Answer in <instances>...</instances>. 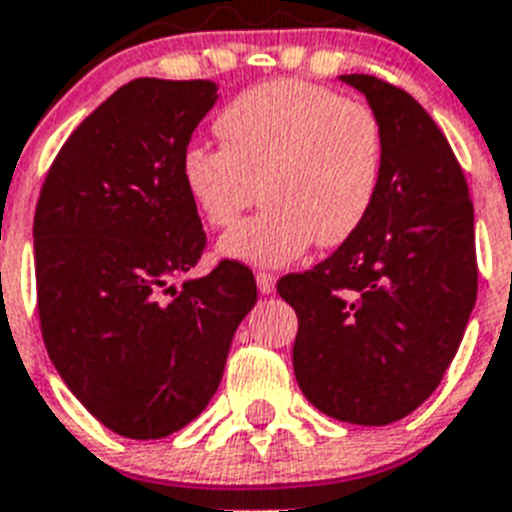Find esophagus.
I'll use <instances>...</instances> for the list:
<instances>
[{
  "label": "esophagus",
  "instance_id": "34e87169",
  "mask_svg": "<svg viewBox=\"0 0 512 512\" xmlns=\"http://www.w3.org/2000/svg\"><path fill=\"white\" fill-rule=\"evenodd\" d=\"M255 281H257V289H260L263 294H270L273 289H276V276L268 273V270H260V273L255 276Z\"/></svg>",
  "mask_w": 512,
  "mask_h": 512
}]
</instances>
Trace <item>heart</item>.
Returning a JSON list of instances; mask_svg holds the SVG:
<instances>
[{
  "label": "heart",
  "instance_id": "b5f03b06",
  "mask_svg": "<svg viewBox=\"0 0 512 512\" xmlns=\"http://www.w3.org/2000/svg\"><path fill=\"white\" fill-rule=\"evenodd\" d=\"M220 147L191 144L181 181L207 226L228 228L263 197V213L220 239L249 265H286L334 249L363 228L384 173L376 112L318 83L281 78L231 99L215 120Z\"/></svg>",
  "mask_w": 512,
  "mask_h": 512
}]
</instances>
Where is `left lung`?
<instances>
[{
    "label": "left lung",
    "mask_w": 512,
    "mask_h": 512,
    "mask_svg": "<svg viewBox=\"0 0 512 512\" xmlns=\"http://www.w3.org/2000/svg\"><path fill=\"white\" fill-rule=\"evenodd\" d=\"M384 131V173L363 228L278 281L297 313L294 376L336 421L386 426L429 400L476 305L473 202L431 115L400 86L352 73Z\"/></svg>",
    "instance_id": "8db88e82"
}]
</instances>
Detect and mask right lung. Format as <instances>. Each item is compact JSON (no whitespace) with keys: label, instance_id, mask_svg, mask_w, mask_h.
Masks as SVG:
<instances>
[{"label":"right lung","instance_id":"add662e5","mask_svg":"<svg viewBox=\"0 0 512 512\" xmlns=\"http://www.w3.org/2000/svg\"><path fill=\"white\" fill-rule=\"evenodd\" d=\"M215 99L213 81L120 86L62 144L36 202L47 352L81 405L128 439H162L205 410L257 302L236 260L168 286L205 252L181 155Z\"/></svg>","mask_w":512,"mask_h":512}]
</instances>
